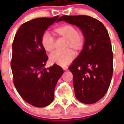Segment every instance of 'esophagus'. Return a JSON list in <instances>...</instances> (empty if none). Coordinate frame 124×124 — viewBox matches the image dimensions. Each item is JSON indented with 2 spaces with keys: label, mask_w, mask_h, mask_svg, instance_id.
<instances>
[{
  "label": "esophagus",
  "mask_w": 124,
  "mask_h": 124,
  "mask_svg": "<svg viewBox=\"0 0 124 124\" xmlns=\"http://www.w3.org/2000/svg\"><path fill=\"white\" fill-rule=\"evenodd\" d=\"M68 68V66H64V67H63V69L64 70H67Z\"/></svg>",
  "instance_id": "34e87169"
}]
</instances>
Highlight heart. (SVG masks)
I'll return each mask as SVG.
<instances>
[{"mask_svg": "<svg viewBox=\"0 0 124 124\" xmlns=\"http://www.w3.org/2000/svg\"><path fill=\"white\" fill-rule=\"evenodd\" d=\"M54 33L59 38H63L67 40L65 51H57L50 56V61L60 66H64L74 59V50L79 51L83 48L85 43V37L81 32L78 31L75 26L70 24H63L54 29ZM41 43L43 48L49 53L54 50V39L51 34L45 32L41 37ZM71 48V49H70Z\"/></svg>", "mask_w": 124, "mask_h": 124, "instance_id": "obj_1", "label": "heart"}]
</instances>
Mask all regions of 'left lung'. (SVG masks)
Returning <instances> with one entry per match:
<instances>
[{
  "mask_svg": "<svg viewBox=\"0 0 124 124\" xmlns=\"http://www.w3.org/2000/svg\"><path fill=\"white\" fill-rule=\"evenodd\" d=\"M64 20L76 25L85 37L83 49L70 66L78 100L94 104L109 89L113 74V53L107 29L99 20L87 15H63Z\"/></svg>",
  "mask_w": 124,
  "mask_h": 124,
  "instance_id": "1",
  "label": "left lung"
}]
</instances>
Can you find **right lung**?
<instances>
[{"label": "right lung", "mask_w": 124, "mask_h": 124, "mask_svg": "<svg viewBox=\"0 0 124 124\" xmlns=\"http://www.w3.org/2000/svg\"><path fill=\"white\" fill-rule=\"evenodd\" d=\"M58 18H37L24 23L13 41L10 64L14 86L22 99L35 107L52 102L55 86L63 73L55 64L45 68L48 56L41 43L45 31Z\"/></svg>", "instance_id": "right-lung-1"}]
</instances>
